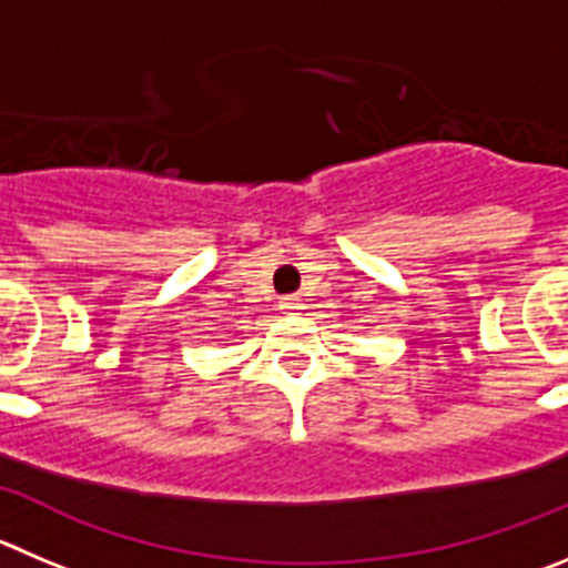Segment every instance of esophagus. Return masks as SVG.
<instances>
[{
	"label": "esophagus",
	"mask_w": 568,
	"mask_h": 568,
	"mask_svg": "<svg viewBox=\"0 0 568 568\" xmlns=\"http://www.w3.org/2000/svg\"><path fill=\"white\" fill-rule=\"evenodd\" d=\"M280 308H283L285 314H294V311L302 308V300L300 296H283V300H280Z\"/></svg>",
	"instance_id": "esophagus-1"
}]
</instances>
